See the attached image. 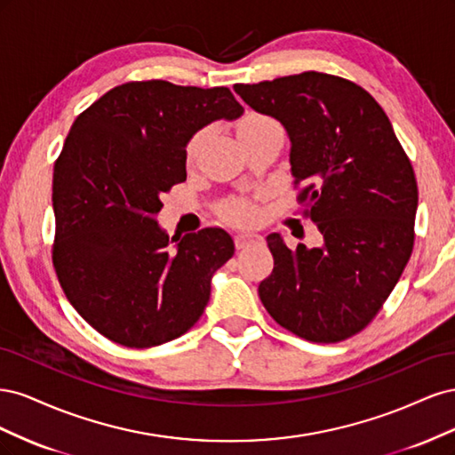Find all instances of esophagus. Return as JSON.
Masks as SVG:
<instances>
[{"label": "esophagus", "instance_id": "obj_1", "mask_svg": "<svg viewBox=\"0 0 455 455\" xmlns=\"http://www.w3.org/2000/svg\"><path fill=\"white\" fill-rule=\"evenodd\" d=\"M256 241H261V237L258 235V233H252V231H239L235 233V246L237 249H244V246H249Z\"/></svg>", "mask_w": 455, "mask_h": 455}]
</instances>
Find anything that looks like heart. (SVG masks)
I'll return each mask as SVG.
<instances>
[{
  "instance_id": "heart-1",
  "label": "heart",
  "mask_w": 455,
  "mask_h": 455,
  "mask_svg": "<svg viewBox=\"0 0 455 455\" xmlns=\"http://www.w3.org/2000/svg\"><path fill=\"white\" fill-rule=\"evenodd\" d=\"M275 129H281V127L273 117H269L266 114H259V112H246L239 121L237 134L241 140H246V139H252V136L264 134V132L275 131ZM204 139H206V131L201 129L188 140V144H186V163L188 164L196 163L199 151L204 144ZM220 214H222V218L228 220V222H233V224H251L258 216V209L249 201H231V203H226L222 209H220Z\"/></svg>"
}]
</instances>
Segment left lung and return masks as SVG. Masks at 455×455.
Instances as JSON below:
<instances>
[{"mask_svg":"<svg viewBox=\"0 0 455 455\" xmlns=\"http://www.w3.org/2000/svg\"><path fill=\"white\" fill-rule=\"evenodd\" d=\"M235 92L291 136L301 216L321 249L267 235L273 271L258 286L275 323L315 343L343 341L383 307L414 249L418 182L391 121L349 79L304 72Z\"/></svg>","mask_w":455,"mask_h":455,"instance_id":"left-lung-1","label":"left lung"}]
</instances>
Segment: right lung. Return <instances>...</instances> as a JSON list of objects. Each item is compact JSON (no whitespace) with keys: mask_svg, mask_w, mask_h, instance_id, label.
<instances>
[{"mask_svg":"<svg viewBox=\"0 0 455 455\" xmlns=\"http://www.w3.org/2000/svg\"><path fill=\"white\" fill-rule=\"evenodd\" d=\"M243 106L228 87L129 81L81 112L52 172V266L68 301L119 346L180 338L203 315L211 279L235 252L222 228L176 246L156 222L161 196L186 180V144Z\"/></svg>","mask_w":455,"mask_h":455,"instance_id":"1","label":"right lung"}]
</instances>
